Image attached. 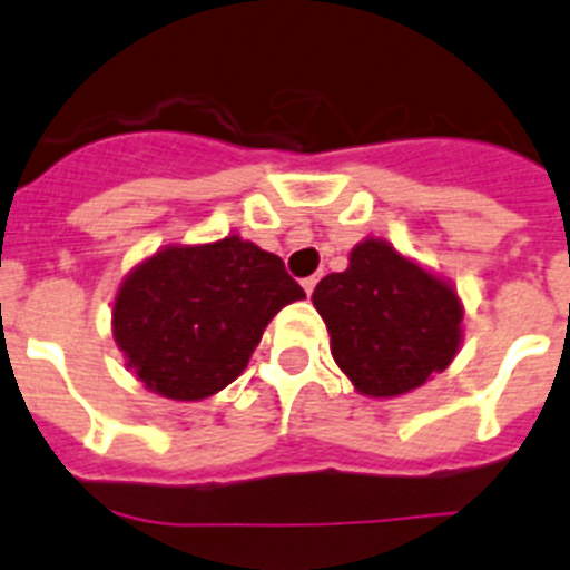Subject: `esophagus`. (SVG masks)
<instances>
[{"mask_svg": "<svg viewBox=\"0 0 570 570\" xmlns=\"http://www.w3.org/2000/svg\"><path fill=\"white\" fill-rule=\"evenodd\" d=\"M316 282H320V276H308V279H302V288H305V294H314Z\"/></svg>", "mask_w": 570, "mask_h": 570, "instance_id": "1", "label": "esophagus"}]
</instances>
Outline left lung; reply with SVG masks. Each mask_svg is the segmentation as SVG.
Wrapping results in <instances>:
<instances>
[{
    "label": "left lung",
    "instance_id": "obj_1",
    "mask_svg": "<svg viewBox=\"0 0 570 570\" xmlns=\"http://www.w3.org/2000/svg\"><path fill=\"white\" fill-rule=\"evenodd\" d=\"M328 325L331 354L365 396H400L451 365L462 342V302L454 285L367 236L347 268L314 288Z\"/></svg>",
    "mask_w": 570,
    "mask_h": 570
}]
</instances>
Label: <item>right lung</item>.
<instances>
[{"label":"right lung","mask_w":570,"mask_h":570,"mask_svg":"<svg viewBox=\"0 0 570 570\" xmlns=\"http://www.w3.org/2000/svg\"><path fill=\"white\" fill-rule=\"evenodd\" d=\"M296 299L305 291L285 262L242 236L168 245L116 291L114 340L148 391L196 402L245 371L262 331Z\"/></svg>","instance_id":"right-lung-1"}]
</instances>
